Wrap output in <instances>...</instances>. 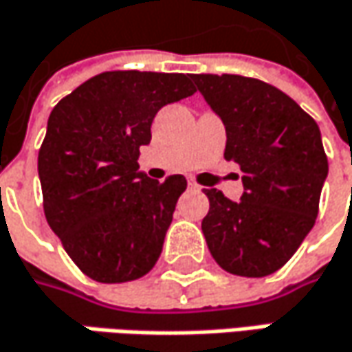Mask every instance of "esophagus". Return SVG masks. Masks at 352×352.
<instances>
[{
  "instance_id": "obj_1",
  "label": "esophagus",
  "mask_w": 352,
  "mask_h": 352,
  "mask_svg": "<svg viewBox=\"0 0 352 352\" xmlns=\"http://www.w3.org/2000/svg\"><path fill=\"white\" fill-rule=\"evenodd\" d=\"M187 185H189V189H193V191H201V185H197L195 179H189Z\"/></svg>"
}]
</instances>
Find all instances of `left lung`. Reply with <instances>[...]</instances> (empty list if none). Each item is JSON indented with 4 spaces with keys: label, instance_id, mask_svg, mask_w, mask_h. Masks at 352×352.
<instances>
[{
    "label": "left lung",
    "instance_id": "left-lung-1",
    "mask_svg": "<svg viewBox=\"0 0 352 352\" xmlns=\"http://www.w3.org/2000/svg\"><path fill=\"white\" fill-rule=\"evenodd\" d=\"M227 133L225 159L243 171L241 201L205 189L201 229L221 269L267 277L315 225L329 163L319 125L280 89L243 75H191Z\"/></svg>",
    "mask_w": 352,
    "mask_h": 352
}]
</instances>
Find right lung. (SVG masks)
I'll use <instances>...</instances> for the list:
<instances>
[{"label":"right lung","mask_w":352,"mask_h":352,"mask_svg":"<svg viewBox=\"0 0 352 352\" xmlns=\"http://www.w3.org/2000/svg\"><path fill=\"white\" fill-rule=\"evenodd\" d=\"M195 91L185 73L105 72L53 107L37 157L43 211L87 277L127 283L155 267L187 181L149 179L139 147L163 105Z\"/></svg>","instance_id":"add662e5"}]
</instances>
